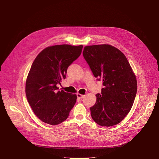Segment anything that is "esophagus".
Instances as JSON below:
<instances>
[{"label":"esophagus","instance_id":"34e87169","mask_svg":"<svg viewBox=\"0 0 159 159\" xmlns=\"http://www.w3.org/2000/svg\"><path fill=\"white\" fill-rule=\"evenodd\" d=\"M77 98H79V99H82V98H83L84 97V95H82V94H77Z\"/></svg>","mask_w":159,"mask_h":159}]
</instances>
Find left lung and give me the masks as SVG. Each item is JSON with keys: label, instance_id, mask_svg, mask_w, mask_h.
Wrapping results in <instances>:
<instances>
[{"label": "left lung", "instance_id": "1", "mask_svg": "<svg viewBox=\"0 0 159 159\" xmlns=\"http://www.w3.org/2000/svg\"><path fill=\"white\" fill-rule=\"evenodd\" d=\"M83 56L104 85L90 107L92 118L102 126L118 124L131 110L137 92V79L126 57L109 44L85 47Z\"/></svg>", "mask_w": 159, "mask_h": 159}]
</instances>
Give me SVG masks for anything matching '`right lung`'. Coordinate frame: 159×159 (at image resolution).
<instances>
[{"instance_id":"add662e5","label":"right lung","mask_w":159,"mask_h":159,"mask_svg":"<svg viewBox=\"0 0 159 159\" xmlns=\"http://www.w3.org/2000/svg\"><path fill=\"white\" fill-rule=\"evenodd\" d=\"M83 46L60 44L42 50L34 60L26 82V95L34 114L51 125L66 120L74 106L76 94L58 90L67 69L82 53Z\"/></svg>"}]
</instances>
